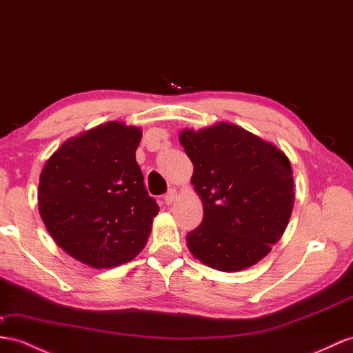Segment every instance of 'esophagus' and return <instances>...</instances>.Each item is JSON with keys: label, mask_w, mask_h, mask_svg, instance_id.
<instances>
[{"label": "esophagus", "mask_w": 353, "mask_h": 353, "mask_svg": "<svg viewBox=\"0 0 353 353\" xmlns=\"http://www.w3.org/2000/svg\"><path fill=\"white\" fill-rule=\"evenodd\" d=\"M176 198H177V191H176V189H170V191L164 195V201H165L167 205H171V204L176 201Z\"/></svg>", "instance_id": "obj_1"}]
</instances>
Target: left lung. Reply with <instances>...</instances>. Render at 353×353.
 Segmentation results:
<instances>
[{"mask_svg":"<svg viewBox=\"0 0 353 353\" xmlns=\"http://www.w3.org/2000/svg\"><path fill=\"white\" fill-rule=\"evenodd\" d=\"M179 140L194 164L191 183L204 209L200 227L188 232V249L225 273L255 265L291 218V162L273 143L230 122L186 128Z\"/></svg>","mask_w":353,"mask_h":353,"instance_id":"left-lung-1","label":"left lung"}]
</instances>
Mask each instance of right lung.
I'll use <instances>...</instances> for the list:
<instances>
[{
    "instance_id": "right-lung-1",
    "label": "right lung",
    "mask_w": 353,
    "mask_h": 353,
    "mask_svg": "<svg viewBox=\"0 0 353 353\" xmlns=\"http://www.w3.org/2000/svg\"><path fill=\"white\" fill-rule=\"evenodd\" d=\"M140 140L139 126L107 122L62 143L41 170V219L85 265H122L146 246L159 207L135 161Z\"/></svg>"
}]
</instances>
